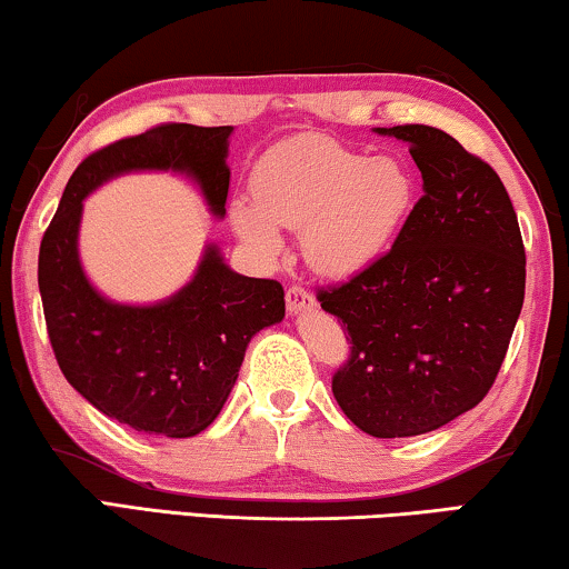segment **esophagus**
<instances>
[{
    "instance_id": "obj_1",
    "label": "esophagus",
    "mask_w": 569,
    "mask_h": 569,
    "mask_svg": "<svg viewBox=\"0 0 569 569\" xmlns=\"http://www.w3.org/2000/svg\"><path fill=\"white\" fill-rule=\"evenodd\" d=\"M286 307L291 313H299L303 309L313 307V296L303 286H288L286 288Z\"/></svg>"
}]
</instances>
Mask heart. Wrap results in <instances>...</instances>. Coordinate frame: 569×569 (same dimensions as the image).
Returning a JSON list of instances; mask_svg holds the SVG:
<instances>
[{"label": "heart", "instance_id": "b5f03b06", "mask_svg": "<svg viewBox=\"0 0 569 569\" xmlns=\"http://www.w3.org/2000/svg\"><path fill=\"white\" fill-rule=\"evenodd\" d=\"M256 203L234 201L232 224L262 256L281 252L286 230H303L309 262L327 276H355L391 248L417 199L396 158H368L329 138L288 140L252 173Z\"/></svg>", "mask_w": 569, "mask_h": 569}]
</instances>
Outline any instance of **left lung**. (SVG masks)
<instances>
[{
    "label": "left lung",
    "instance_id": "left-lung-1",
    "mask_svg": "<svg viewBox=\"0 0 569 569\" xmlns=\"http://www.w3.org/2000/svg\"><path fill=\"white\" fill-rule=\"evenodd\" d=\"M409 142L423 197L391 250L319 288L350 342L332 376L339 409L366 435L417 437L488 396L527 288V252L498 173L429 124L378 127Z\"/></svg>",
    "mask_w": 569,
    "mask_h": 569
}]
</instances>
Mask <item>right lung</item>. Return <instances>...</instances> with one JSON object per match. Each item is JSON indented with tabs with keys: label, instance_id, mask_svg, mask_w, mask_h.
<instances>
[{
	"label": "right lung",
	"instance_id": "obj_1",
	"mask_svg": "<svg viewBox=\"0 0 569 569\" xmlns=\"http://www.w3.org/2000/svg\"><path fill=\"white\" fill-rule=\"evenodd\" d=\"M232 127L156 124L81 160L40 242L38 286L58 368L109 419L160 437H193L230 396L252 335L283 319V286L224 266L214 244L193 276L156 307H122L83 276L79 237L83 197L127 171H183L224 217Z\"/></svg>",
	"mask_w": 569,
	"mask_h": 569
}]
</instances>
